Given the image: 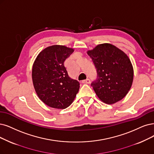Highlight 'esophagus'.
Masks as SVG:
<instances>
[{
  "instance_id": "34e87169",
  "label": "esophagus",
  "mask_w": 154,
  "mask_h": 154,
  "mask_svg": "<svg viewBox=\"0 0 154 154\" xmlns=\"http://www.w3.org/2000/svg\"><path fill=\"white\" fill-rule=\"evenodd\" d=\"M90 82H91V81L89 79H86V80L82 81V83H84V84H89Z\"/></svg>"
}]
</instances>
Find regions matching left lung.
<instances>
[{
  "instance_id": "1",
  "label": "left lung",
  "mask_w": 154,
  "mask_h": 154,
  "mask_svg": "<svg viewBox=\"0 0 154 154\" xmlns=\"http://www.w3.org/2000/svg\"><path fill=\"white\" fill-rule=\"evenodd\" d=\"M87 53L97 70V79L91 86L99 99L109 105L123 99L132 86L134 76L128 55L109 43L99 44Z\"/></svg>"
}]
</instances>
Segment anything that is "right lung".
I'll use <instances>...</instances> for the list:
<instances>
[{
    "label": "right lung",
    "instance_id": "1",
    "mask_svg": "<svg viewBox=\"0 0 154 154\" xmlns=\"http://www.w3.org/2000/svg\"><path fill=\"white\" fill-rule=\"evenodd\" d=\"M73 48L53 45L43 49L33 63L32 81L35 92L44 103L57 109H65L75 99L80 84L68 75L64 61Z\"/></svg>",
    "mask_w": 154,
    "mask_h": 154
}]
</instances>
